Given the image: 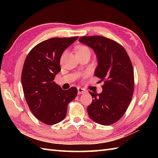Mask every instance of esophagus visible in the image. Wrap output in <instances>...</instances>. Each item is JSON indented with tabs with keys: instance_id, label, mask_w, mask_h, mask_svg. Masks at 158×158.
Segmentation results:
<instances>
[{
	"instance_id": "esophagus-1",
	"label": "esophagus",
	"mask_w": 158,
	"mask_h": 158,
	"mask_svg": "<svg viewBox=\"0 0 158 158\" xmlns=\"http://www.w3.org/2000/svg\"><path fill=\"white\" fill-rule=\"evenodd\" d=\"M77 91H78V94H84V93L87 92V90L85 89L82 88H77Z\"/></svg>"
}]
</instances>
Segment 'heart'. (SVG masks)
Wrapping results in <instances>:
<instances>
[{
  "label": "heart",
  "mask_w": 158,
  "mask_h": 158,
  "mask_svg": "<svg viewBox=\"0 0 158 158\" xmlns=\"http://www.w3.org/2000/svg\"><path fill=\"white\" fill-rule=\"evenodd\" d=\"M76 51L77 55L82 54V53H84L86 52H90L89 49L85 45H79L78 47H77Z\"/></svg>",
  "instance_id": "b5f03b06"
}]
</instances>
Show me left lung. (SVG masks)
Returning a JSON list of instances; mask_svg holds the SVG:
<instances>
[{
  "label": "left lung",
  "mask_w": 158,
  "mask_h": 158,
  "mask_svg": "<svg viewBox=\"0 0 158 158\" xmlns=\"http://www.w3.org/2000/svg\"><path fill=\"white\" fill-rule=\"evenodd\" d=\"M93 49L97 64L94 75L104 81L100 94L90 92L92 102L88 106L89 117L101 125L117 122L128 107L134 92L132 62L123 47L101 36H81L79 39Z\"/></svg>",
  "instance_id": "1"
}]
</instances>
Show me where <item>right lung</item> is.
<instances>
[{"mask_svg": "<svg viewBox=\"0 0 158 158\" xmlns=\"http://www.w3.org/2000/svg\"><path fill=\"white\" fill-rule=\"evenodd\" d=\"M78 36L52 38L40 43L29 52L23 64L22 85L29 106L36 118L48 125L65 118L69 103L75 98L77 89L64 90L54 80L60 70V58Z\"/></svg>", "mask_w": 158, "mask_h": 158, "instance_id": "right-lung-1", "label": "right lung"}]
</instances>
